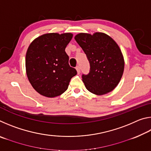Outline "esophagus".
Listing matches in <instances>:
<instances>
[{"instance_id": "34e87169", "label": "esophagus", "mask_w": 151, "mask_h": 151, "mask_svg": "<svg viewBox=\"0 0 151 151\" xmlns=\"http://www.w3.org/2000/svg\"><path fill=\"white\" fill-rule=\"evenodd\" d=\"M76 71H77V73H78V74H80V73H81L80 66H76Z\"/></svg>"}]
</instances>
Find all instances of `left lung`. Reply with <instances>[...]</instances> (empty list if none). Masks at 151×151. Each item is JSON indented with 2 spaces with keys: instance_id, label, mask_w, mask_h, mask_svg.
Wrapping results in <instances>:
<instances>
[{
  "instance_id": "obj_1",
  "label": "left lung",
  "mask_w": 151,
  "mask_h": 151,
  "mask_svg": "<svg viewBox=\"0 0 151 151\" xmlns=\"http://www.w3.org/2000/svg\"><path fill=\"white\" fill-rule=\"evenodd\" d=\"M75 39L90 63V72L82 78L88 91L103 95L115 88L124 72V60L119 45L103 32L79 33Z\"/></svg>"
}]
</instances>
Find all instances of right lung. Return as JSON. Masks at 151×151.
<instances>
[{
	"label": "right lung",
	"instance_id": "obj_1",
	"mask_svg": "<svg viewBox=\"0 0 151 151\" xmlns=\"http://www.w3.org/2000/svg\"><path fill=\"white\" fill-rule=\"evenodd\" d=\"M72 33H47L37 37L28 48L25 65L28 79L42 96L56 97L67 90L70 79L76 75L68 64L65 48Z\"/></svg>",
	"mask_w": 151,
	"mask_h": 151
}]
</instances>
